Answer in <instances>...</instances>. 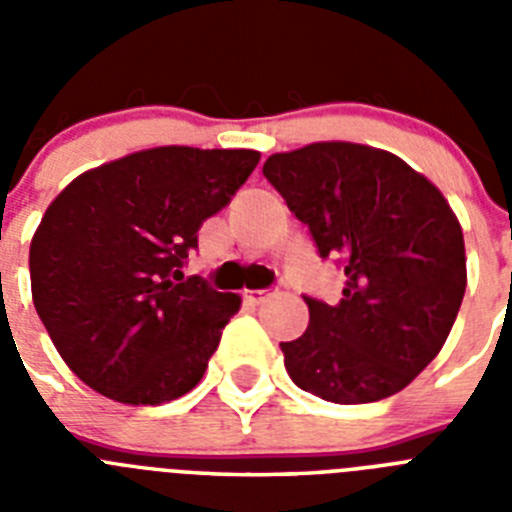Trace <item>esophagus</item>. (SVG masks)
<instances>
[{
  "instance_id": "obj_1",
  "label": "esophagus",
  "mask_w": 512,
  "mask_h": 512,
  "mask_svg": "<svg viewBox=\"0 0 512 512\" xmlns=\"http://www.w3.org/2000/svg\"><path fill=\"white\" fill-rule=\"evenodd\" d=\"M274 292H277V289H246V292H243V297H246L248 302H253V305H261V302L269 300Z\"/></svg>"
}]
</instances>
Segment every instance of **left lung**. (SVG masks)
I'll return each mask as SVG.
<instances>
[{
    "mask_svg": "<svg viewBox=\"0 0 512 512\" xmlns=\"http://www.w3.org/2000/svg\"><path fill=\"white\" fill-rule=\"evenodd\" d=\"M264 176L343 264L338 305L279 343L297 387L338 405L405 390L443 348L467 289L464 233L441 189L382 148L325 140L266 158Z\"/></svg>",
    "mask_w": 512,
    "mask_h": 512,
    "instance_id": "1",
    "label": "left lung"
}]
</instances>
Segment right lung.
<instances>
[{
  "instance_id": "1",
  "label": "right lung",
  "mask_w": 512,
  "mask_h": 512,
  "mask_svg": "<svg viewBox=\"0 0 512 512\" xmlns=\"http://www.w3.org/2000/svg\"><path fill=\"white\" fill-rule=\"evenodd\" d=\"M261 153L158 146L84 171L30 243L33 302L53 346L94 392L161 405L197 387L241 297L184 277L197 230Z\"/></svg>"
}]
</instances>
